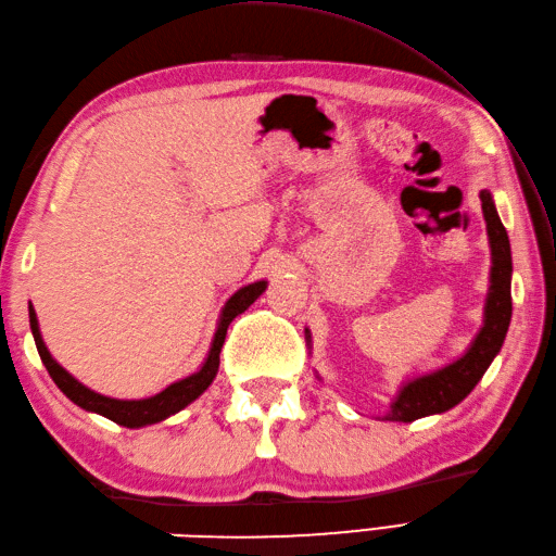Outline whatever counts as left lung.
I'll return each instance as SVG.
<instances>
[{
  "label": "left lung",
  "mask_w": 556,
  "mask_h": 556,
  "mask_svg": "<svg viewBox=\"0 0 556 556\" xmlns=\"http://www.w3.org/2000/svg\"><path fill=\"white\" fill-rule=\"evenodd\" d=\"M482 215L488 222L490 251H492V269H490V291L485 301V320L473 344L458 361L444 365V368L413 377L399 389L396 399L389 406L384 420L394 422H413L432 413H444L460 404L482 375L490 368V363L497 356L504 337L509 332L511 323V245L506 236L504 224L497 215V207L492 203L490 191H480ZM305 337L311 339L308 329Z\"/></svg>",
  "instance_id": "left-lung-1"
}]
</instances>
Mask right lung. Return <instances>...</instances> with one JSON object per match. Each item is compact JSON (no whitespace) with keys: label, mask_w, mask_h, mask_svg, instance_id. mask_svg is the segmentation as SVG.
I'll return each mask as SVG.
<instances>
[{"label":"right lung","mask_w":556,"mask_h":556,"mask_svg":"<svg viewBox=\"0 0 556 556\" xmlns=\"http://www.w3.org/2000/svg\"><path fill=\"white\" fill-rule=\"evenodd\" d=\"M267 289V281H255V285H248L243 289H239L233 296L227 301V305L222 308L219 323H217V332L215 339H212V346L207 358L203 363V368L198 372L184 377V380L169 384L167 389H162L160 394L150 396V399H138V401H124V399H112V396H102L98 392H92L86 384H80L76 377H71L62 365H59L50 351H47L45 341L40 337V327H38V317H35L33 305L28 308L30 315V329H33V339L35 346H38L40 358L45 363L47 372L54 380V384L62 389V392L74 401L76 406L86 408L90 413H100V416L110 418L114 422L124 425V428H143V425H152L160 422L164 418L174 416L181 408H186L191 401H195L200 394L215 380V375L219 370V351L224 346V337H227V329L231 325V320L236 315H241L243 311H248V305L255 303V299Z\"/></svg>","instance_id":"1"}]
</instances>
